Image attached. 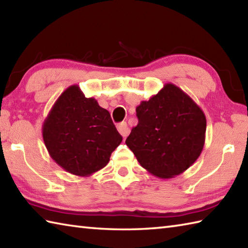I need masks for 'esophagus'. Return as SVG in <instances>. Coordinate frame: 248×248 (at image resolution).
Here are the masks:
<instances>
[{"label": "esophagus", "mask_w": 248, "mask_h": 248, "mask_svg": "<svg viewBox=\"0 0 248 248\" xmlns=\"http://www.w3.org/2000/svg\"><path fill=\"white\" fill-rule=\"evenodd\" d=\"M117 129L119 131V133L123 135L124 138L128 137L129 133H130V128L128 127L127 123H120L119 124H117Z\"/></svg>", "instance_id": "1"}]
</instances>
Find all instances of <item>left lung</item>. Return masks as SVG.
I'll return each instance as SVG.
<instances>
[{"mask_svg": "<svg viewBox=\"0 0 248 248\" xmlns=\"http://www.w3.org/2000/svg\"><path fill=\"white\" fill-rule=\"evenodd\" d=\"M139 124L125 140L127 146L147 172L172 178L191 167L205 142L206 118L190 96L166 84L137 108Z\"/></svg>", "mask_w": 248, "mask_h": 248, "instance_id": "8db88e82", "label": "left lung"}]
</instances>
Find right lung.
I'll return each mask as SVG.
<instances>
[{"instance_id":"1","label":"right lung","mask_w":248,"mask_h":248,"mask_svg":"<svg viewBox=\"0 0 248 248\" xmlns=\"http://www.w3.org/2000/svg\"><path fill=\"white\" fill-rule=\"evenodd\" d=\"M42 130L44 143L55 162L81 177L103 169L123 140L108 110L95 99L86 98L77 85L62 92Z\"/></svg>"}]
</instances>
